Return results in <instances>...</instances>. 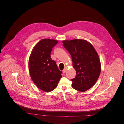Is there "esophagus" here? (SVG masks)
Returning <instances> with one entry per match:
<instances>
[{
  "mask_svg": "<svg viewBox=\"0 0 124 124\" xmlns=\"http://www.w3.org/2000/svg\"><path fill=\"white\" fill-rule=\"evenodd\" d=\"M66 69H67V68H64L63 70L62 71V73H63V74H64V73L66 72Z\"/></svg>",
  "mask_w": 124,
  "mask_h": 124,
  "instance_id": "1",
  "label": "esophagus"
}]
</instances>
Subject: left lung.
<instances>
[{
	"instance_id": "left-lung-1",
	"label": "left lung",
	"mask_w": 124,
	"mask_h": 124,
	"mask_svg": "<svg viewBox=\"0 0 124 124\" xmlns=\"http://www.w3.org/2000/svg\"><path fill=\"white\" fill-rule=\"evenodd\" d=\"M62 43L71 56L76 71L75 78L71 80L72 86L79 91H85L95 85L99 77L101 67L98 55L86 40L76 39Z\"/></svg>"
}]
</instances>
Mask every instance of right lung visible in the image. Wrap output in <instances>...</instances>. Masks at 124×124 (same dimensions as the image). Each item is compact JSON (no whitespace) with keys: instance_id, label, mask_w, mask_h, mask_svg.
<instances>
[{"instance_id":"right-lung-1","label":"right lung","mask_w":124,"mask_h":124,"mask_svg":"<svg viewBox=\"0 0 124 124\" xmlns=\"http://www.w3.org/2000/svg\"><path fill=\"white\" fill-rule=\"evenodd\" d=\"M58 41L43 39L34 47L29 60L31 78L40 89L49 92L55 89L62 77L55 61L51 58L52 48Z\"/></svg>"}]
</instances>
